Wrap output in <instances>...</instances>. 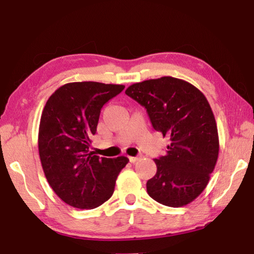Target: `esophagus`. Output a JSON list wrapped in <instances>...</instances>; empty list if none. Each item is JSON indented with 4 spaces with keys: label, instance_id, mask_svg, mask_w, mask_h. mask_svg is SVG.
Wrapping results in <instances>:
<instances>
[{
    "label": "esophagus",
    "instance_id": "obj_1",
    "mask_svg": "<svg viewBox=\"0 0 254 254\" xmlns=\"http://www.w3.org/2000/svg\"><path fill=\"white\" fill-rule=\"evenodd\" d=\"M128 160H130V162H135L139 160V158L137 157H128Z\"/></svg>",
    "mask_w": 254,
    "mask_h": 254
}]
</instances>
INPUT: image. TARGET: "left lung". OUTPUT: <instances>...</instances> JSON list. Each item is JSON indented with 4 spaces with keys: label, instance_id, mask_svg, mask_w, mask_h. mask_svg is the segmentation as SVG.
I'll use <instances>...</instances> for the list:
<instances>
[{
    "label": "left lung",
    "instance_id": "8db88e82",
    "mask_svg": "<svg viewBox=\"0 0 254 254\" xmlns=\"http://www.w3.org/2000/svg\"><path fill=\"white\" fill-rule=\"evenodd\" d=\"M126 94L145 107L154 130L170 140L165 156L154 159L149 196L169 207L191 203L207 186L220 150L208 101L194 85L170 76L135 83Z\"/></svg>",
    "mask_w": 254,
    "mask_h": 254
}]
</instances>
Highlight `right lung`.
Instances as JSON below:
<instances>
[{
	"mask_svg": "<svg viewBox=\"0 0 254 254\" xmlns=\"http://www.w3.org/2000/svg\"><path fill=\"white\" fill-rule=\"evenodd\" d=\"M124 85L76 81L59 87L42 111L38 148L47 180L72 207H98L114 192L127 157L100 158L89 152L101 110Z\"/></svg>",
	"mask_w": 254,
	"mask_h": 254,
	"instance_id": "obj_1",
	"label": "right lung"
}]
</instances>
